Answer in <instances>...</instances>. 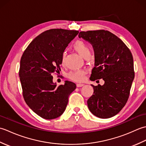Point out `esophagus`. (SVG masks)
I'll use <instances>...</instances> for the list:
<instances>
[{
  "label": "esophagus",
  "instance_id": "obj_1",
  "mask_svg": "<svg viewBox=\"0 0 146 146\" xmlns=\"http://www.w3.org/2000/svg\"><path fill=\"white\" fill-rule=\"evenodd\" d=\"M85 85L82 84V83H77L76 86L77 87H82V86H83Z\"/></svg>",
  "mask_w": 146,
  "mask_h": 146
}]
</instances>
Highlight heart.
<instances>
[{"mask_svg": "<svg viewBox=\"0 0 146 146\" xmlns=\"http://www.w3.org/2000/svg\"><path fill=\"white\" fill-rule=\"evenodd\" d=\"M73 48L84 58H89L91 54V50L89 46L85 42L82 41H76L73 44ZM66 52L64 51L61 54V64H64L66 61ZM86 71L77 70L71 71L68 74V78L72 81L76 82H81L85 78Z\"/></svg>", "mask_w": 146, "mask_h": 146, "instance_id": "b5f03b06", "label": "heart"}]
</instances>
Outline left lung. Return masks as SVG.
Returning <instances> with one entry per match:
<instances>
[{
    "mask_svg": "<svg viewBox=\"0 0 146 146\" xmlns=\"http://www.w3.org/2000/svg\"><path fill=\"white\" fill-rule=\"evenodd\" d=\"M78 36L94 49L95 67L90 79L105 82L102 86L92 85L94 90L87 100L88 107L96 117L110 118L122 109L129 97L135 76L132 54L125 43L108 31H81Z\"/></svg>",
    "mask_w": 146,
    "mask_h": 146,
    "instance_id": "8db88e82",
    "label": "left lung"
}]
</instances>
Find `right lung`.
<instances>
[{
  "mask_svg": "<svg viewBox=\"0 0 146 146\" xmlns=\"http://www.w3.org/2000/svg\"><path fill=\"white\" fill-rule=\"evenodd\" d=\"M78 31L51 29L40 34L24 51L20 61L23 98L27 105L44 119H54L66 109L76 85L66 81L57 86L52 74L60 70L61 54Z\"/></svg>",
  "mask_w": 146,
  "mask_h": 146,
  "instance_id": "obj_1",
  "label": "right lung"
}]
</instances>
